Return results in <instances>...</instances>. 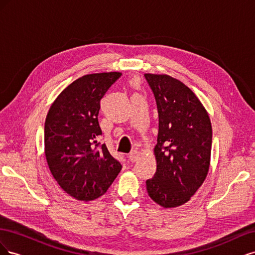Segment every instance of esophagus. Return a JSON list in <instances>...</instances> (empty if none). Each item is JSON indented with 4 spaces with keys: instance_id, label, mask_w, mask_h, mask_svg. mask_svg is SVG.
I'll list each match as a JSON object with an SVG mask.
<instances>
[{
    "instance_id": "obj_1",
    "label": "esophagus",
    "mask_w": 255,
    "mask_h": 255,
    "mask_svg": "<svg viewBox=\"0 0 255 255\" xmlns=\"http://www.w3.org/2000/svg\"><path fill=\"white\" fill-rule=\"evenodd\" d=\"M139 156H140L139 152L134 150V151H132V152H130V153L128 154V159H129L130 161H132V163H135V161H137L138 158H139Z\"/></svg>"
}]
</instances>
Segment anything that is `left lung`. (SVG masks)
<instances>
[{"instance_id": "obj_1", "label": "left lung", "mask_w": 255, "mask_h": 255, "mask_svg": "<svg viewBox=\"0 0 255 255\" xmlns=\"http://www.w3.org/2000/svg\"><path fill=\"white\" fill-rule=\"evenodd\" d=\"M158 112L156 172L146 180L148 195L164 208L188 202L205 181L211 165L212 123L190 88L168 74H144Z\"/></svg>"}]
</instances>
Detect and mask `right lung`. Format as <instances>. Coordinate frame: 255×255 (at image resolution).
Masks as SVG:
<instances>
[{
  "instance_id": "1",
  "label": "right lung",
  "mask_w": 255,
  "mask_h": 255,
  "mask_svg": "<svg viewBox=\"0 0 255 255\" xmlns=\"http://www.w3.org/2000/svg\"><path fill=\"white\" fill-rule=\"evenodd\" d=\"M121 72L81 76L54 100L44 123V154L50 171L65 192L80 201L101 197L121 171L106 145L98 115L100 102Z\"/></svg>"
}]
</instances>
